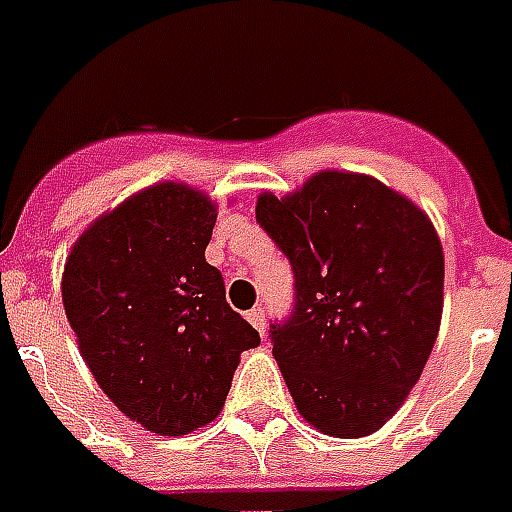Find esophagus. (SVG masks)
I'll return each mask as SVG.
<instances>
[{
  "mask_svg": "<svg viewBox=\"0 0 512 512\" xmlns=\"http://www.w3.org/2000/svg\"><path fill=\"white\" fill-rule=\"evenodd\" d=\"M248 321H251L253 329L259 334L267 332V318H264V310H261V307H253L251 313H248Z\"/></svg>",
  "mask_w": 512,
  "mask_h": 512,
  "instance_id": "34e87169",
  "label": "esophagus"
}]
</instances>
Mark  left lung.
<instances>
[{"instance_id":"obj_1","label":"left lung","mask_w":512,"mask_h":512,"mask_svg":"<svg viewBox=\"0 0 512 512\" xmlns=\"http://www.w3.org/2000/svg\"><path fill=\"white\" fill-rule=\"evenodd\" d=\"M256 221L294 267L297 305L272 356L299 416L329 437L378 432L424 372L443 318L445 259L421 207L361 172L321 169Z\"/></svg>"}]
</instances>
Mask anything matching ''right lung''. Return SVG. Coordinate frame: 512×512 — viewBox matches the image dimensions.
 <instances>
[{
	"instance_id": "1",
	"label": "right lung",
	"mask_w": 512,
	"mask_h": 512,
	"mask_svg": "<svg viewBox=\"0 0 512 512\" xmlns=\"http://www.w3.org/2000/svg\"><path fill=\"white\" fill-rule=\"evenodd\" d=\"M215 218L205 191L161 180L88 224L61 275L64 313L99 388L164 437L215 421L240 353L261 343L205 261Z\"/></svg>"
}]
</instances>
